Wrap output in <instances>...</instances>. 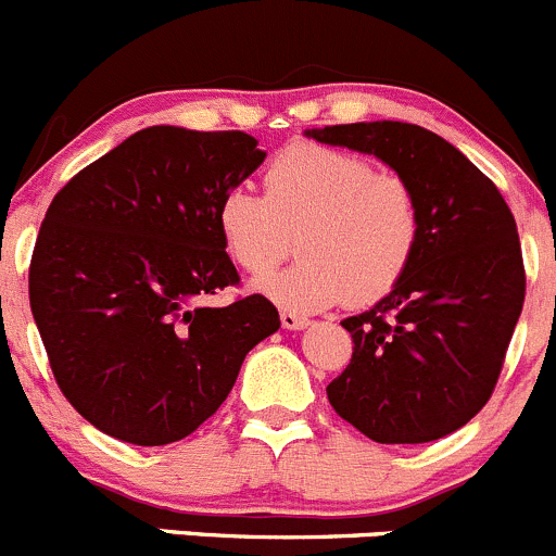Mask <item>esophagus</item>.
I'll use <instances>...</instances> for the list:
<instances>
[{
    "label": "esophagus",
    "instance_id": "1",
    "mask_svg": "<svg viewBox=\"0 0 556 556\" xmlns=\"http://www.w3.org/2000/svg\"><path fill=\"white\" fill-rule=\"evenodd\" d=\"M280 324H283V329H289V331H300V329H307L311 318L300 316V313H294V311H280Z\"/></svg>",
    "mask_w": 556,
    "mask_h": 556
}]
</instances>
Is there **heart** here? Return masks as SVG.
<instances>
[{"label": "heart", "instance_id": "obj_1", "mask_svg": "<svg viewBox=\"0 0 556 556\" xmlns=\"http://www.w3.org/2000/svg\"><path fill=\"white\" fill-rule=\"evenodd\" d=\"M216 227L227 254L251 276L273 270L300 236V260L256 280L270 300L318 311L348 296L371 305L406 276L422 236L412 185L382 174L362 154L291 144L273 157L265 194L232 187L222 194Z\"/></svg>", "mask_w": 556, "mask_h": 556}]
</instances>
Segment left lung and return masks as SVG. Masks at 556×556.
Here are the masks:
<instances>
[{"mask_svg":"<svg viewBox=\"0 0 556 556\" xmlns=\"http://www.w3.org/2000/svg\"><path fill=\"white\" fill-rule=\"evenodd\" d=\"M305 136L375 154L420 200L422 236L396 289L342 320L353 358L326 386L342 420L380 444L437 442L492 396L525 302L517 222L488 176L412 123L326 125Z\"/></svg>","mask_w":556,"mask_h":556,"instance_id":"left-lung-1","label":"left lung"}]
</instances>
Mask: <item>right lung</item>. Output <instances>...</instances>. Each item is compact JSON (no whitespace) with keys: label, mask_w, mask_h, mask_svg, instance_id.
<instances>
[{"label":"right lung","mask_w":556,"mask_h":556,"mask_svg":"<svg viewBox=\"0 0 556 556\" xmlns=\"http://www.w3.org/2000/svg\"><path fill=\"white\" fill-rule=\"evenodd\" d=\"M243 130L152 125L53 198L28 267V300L68 404L139 447L190 437L276 334L262 294L205 307L238 283L216 227L222 194L267 152Z\"/></svg>","instance_id":"right-lung-1"}]
</instances>
